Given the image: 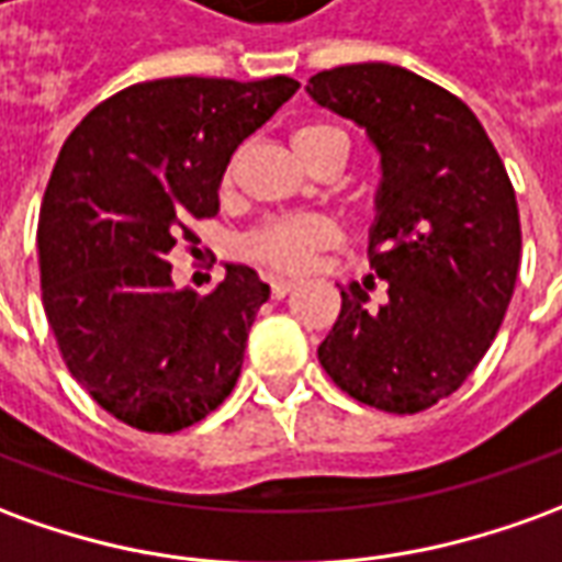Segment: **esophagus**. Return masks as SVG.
I'll return each mask as SVG.
<instances>
[{
  "mask_svg": "<svg viewBox=\"0 0 562 562\" xmlns=\"http://www.w3.org/2000/svg\"><path fill=\"white\" fill-rule=\"evenodd\" d=\"M294 285H297L294 280H282V277H273V280H270V297H277V301H280V297H285L289 292H294Z\"/></svg>",
  "mask_w": 562,
  "mask_h": 562,
  "instance_id": "obj_1",
  "label": "esophagus"
}]
</instances>
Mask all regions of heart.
<instances>
[{
  "label": "heart",
  "mask_w": 562,
  "mask_h": 562,
  "mask_svg": "<svg viewBox=\"0 0 562 562\" xmlns=\"http://www.w3.org/2000/svg\"><path fill=\"white\" fill-rule=\"evenodd\" d=\"M328 133H340L328 124H307L294 133L292 145H307ZM340 240V231L335 222L319 218V215H289V218H273L268 225L255 227L252 234L243 240V252L252 261L270 270H285L297 273L313 261V255L335 246Z\"/></svg>",
  "instance_id": "heart-1"
}]
</instances>
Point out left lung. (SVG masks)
<instances>
[{
  "label": "left lung",
  "mask_w": 562,
  "mask_h": 562,
  "mask_svg": "<svg viewBox=\"0 0 562 562\" xmlns=\"http://www.w3.org/2000/svg\"><path fill=\"white\" fill-rule=\"evenodd\" d=\"M307 93L380 155L368 255L390 285L376 310L359 282L340 285L319 362L356 402L417 414L457 392L499 331L520 268L512 179L472 109L404 66L325 69Z\"/></svg>",
  "instance_id": "8db88e82"
}]
</instances>
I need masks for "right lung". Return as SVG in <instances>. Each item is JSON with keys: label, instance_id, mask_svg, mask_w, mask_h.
I'll use <instances>...</instances> for the list:
<instances>
[{"label": "right lung", "instance_id": "1", "mask_svg": "<svg viewBox=\"0 0 562 562\" xmlns=\"http://www.w3.org/2000/svg\"><path fill=\"white\" fill-rule=\"evenodd\" d=\"M301 88L294 78H158L121 90L69 133L38 213L42 304L69 374L143 431L194 426L243 368L268 282L225 265L206 294L164 261L188 222L218 213L237 145Z\"/></svg>", "mask_w": 562, "mask_h": 562}]
</instances>
